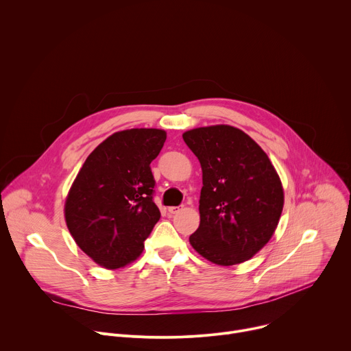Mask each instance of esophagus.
Returning <instances> with one entry per match:
<instances>
[{
	"label": "esophagus",
	"instance_id": "esophagus-1",
	"mask_svg": "<svg viewBox=\"0 0 351 351\" xmlns=\"http://www.w3.org/2000/svg\"><path fill=\"white\" fill-rule=\"evenodd\" d=\"M180 210H182V207H179V206H178V207H169V208H168L169 214H178Z\"/></svg>",
	"mask_w": 351,
	"mask_h": 351
}]
</instances>
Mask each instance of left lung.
Masks as SVG:
<instances>
[{
    "mask_svg": "<svg viewBox=\"0 0 351 351\" xmlns=\"http://www.w3.org/2000/svg\"><path fill=\"white\" fill-rule=\"evenodd\" d=\"M183 140L203 169L199 226L189 237L195 252L217 265H236L272 237L283 187L264 149L229 125L197 128Z\"/></svg>",
    "mask_w": 351,
    "mask_h": 351,
    "instance_id": "left-lung-1",
    "label": "left lung"
}]
</instances>
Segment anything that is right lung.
<instances>
[{
  "label": "right lung",
  "instance_id": "obj_1",
  "mask_svg": "<svg viewBox=\"0 0 351 351\" xmlns=\"http://www.w3.org/2000/svg\"><path fill=\"white\" fill-rule=\"evenodd\" d=\"M167 140L161 129L111 134L86 158L65 202L66 226L98 265L117 269L134 261L160 221L149 164Z\"/></svg>",
  "mask_w": 351,
  "mask_h": 351
}]
</instances>
